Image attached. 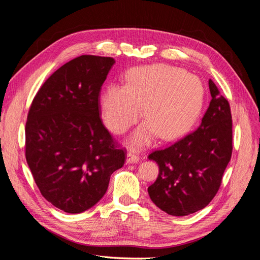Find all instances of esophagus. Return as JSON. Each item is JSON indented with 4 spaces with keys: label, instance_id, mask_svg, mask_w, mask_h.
Listing matches in <instances>:
<instances>
[{
    "label": "esophagus",
    "instance_id": "34e87169",
    "mask_svg": "<svg viewBox=\"0 0 260 260\" xmlns=\"http://www.w3.org/2000/svg\"><path fill=\"white\" fill-rule=\"evenodd\" d=\"M140 157L135 152H128L127 154V164H137Z\"/></svg>",
    "mask_w": 260,
    "mask_h": 260
}]
</instances>
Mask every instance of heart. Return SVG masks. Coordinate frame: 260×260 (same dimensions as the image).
Returning <instances> with one entry per match:
<instances>
[{"label": "heart", "instance_id": "1", "mask_svg": "<svg viewBox=\"0 0 260 260\" xmlns=\"http://www.w3.org/2000/svg\"><path fill=\"white\" fill-rule=\"evenodd\" d=\"M203 103L199 78L167 65L133 68L125 85L108 84L100 99L102 118L117 135L137 122L144 106L147 119L129 139L136 148L148 145L158 135L164 140L182 135L194 123Z\"/></svg>", "mask_w": 260, "mask_h": 260}]
</instances>
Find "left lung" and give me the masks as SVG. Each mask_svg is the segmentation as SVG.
Masks as SVG:
<instances>
[{
    "label": "left lung",
    "instance_id": "8db88e82",
    "mask_svg": "<svg viewBox=\"0 0 260 260\" xmlns=\"http://www.w3.org/2000/svg\"><path fill=\"white\" fill-rule=\"evenodd\" d=\"M211 101L200 127L148 158L159 174L149 185L155 205L171 216H187L206 207L221 184L232 155V117L229 102L211 79Z\"/></svg>",
    "mask_w": 260,
    "mask_h": 260
}]
</instances>
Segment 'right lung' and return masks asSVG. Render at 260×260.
I'll list each match as a JSON object with an SVG mask.
<instances>
[{
  "label": "right lung",
  "instance_id": "obj_1",
  "mask_svg": "<svg viewBox=\"0 0 260 260\" xmlns=\"http://www.w3.org/2000/svg\"><path fill=\"white\" fill-rule=\"evenodd\" d=\"M112 57L82 55L66 62L35 96L26 123V159L43 198L79 214L107 191L125 154L100 118L101 86Z\"/></svg>",
  "mask_w": 260,
  "mask_h": 260
}]
</instances>
